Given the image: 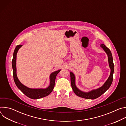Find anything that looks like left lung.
I'll return each mask as SVG.
<instances>
[{
	"instance_id": "left-lung-1",
	"label": "left lung",
	"mask_w": 126,
	"mask_h": 126,
	"mask_svg": "<svg viewBox=\"0 0 126 126\" xmlns=\"http://www.w3.org/2000/svg\"><path fill=\"white\" fill-rule=\"evenodd\" d=\"M101 46L105 50V51L107 54L108 56V61L109 63V66L111 69L110 75L103 86L89 93H85L81 91L76 87L75 83V76L73 73L71 72L70 77L72 88L73 91H74L75 94L80 97L87 99H96L101 96L103 94H104L110 88L112 84L113 79V73L114 70V65L113 61V57L112 53L110 50L108 48H107L104 44H101Z\"/></svg>"
}]
</instances>
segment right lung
<instances>
[{"label":"right lung","mask_w":126,"mask_h":126,"mask_svg":"<svg viewBox=\"0 0 126 126\" xmlns=\"http://www.w3.org/2000/svg\"><path fill=\"white\" fill-rule=\"evenodd\" d=\"M22 46V45H17L14 51L12 61V65L13 70V79L17 87L18 88L20 91L28 97L32 99H40L49 95L53 91L55 86V79L57 75L60 71L61 70H59L57 71L52 73L50 75V86L46 89H30L25 86L22 84L20 82L18 79L16 75V54L18 50Z\"/></svg>","instance_id":"1"}]
</instances>
